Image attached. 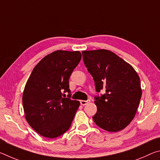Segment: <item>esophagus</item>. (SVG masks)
I'll use <instances>...</instances> for the list:
<instances>
[{"instance_id":"obj_1","label":"esophagus","mask_w":160,"mask_h":160,"mask_svg":"<svg viewBox=\"0 0 160 160\" xmlns=\"http://www.w3.org/2000/svg\"><path fill=\"white\" fill-rule=\"evenodd\" d=\"M90 102V99H88V100H81L80 101V104L82 105V106H84V105H86L87 104H88L89 102Z\"/></svg>"}]
</instances>
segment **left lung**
<instances>
[{
  "mask_svg": "<svg viewBox=\"0 0 160 160\" xmlns=\"http://www.w3.org/2000/svg\"><path fill=\"white\" fill-rule=\"evenodd\" d=\"M82 58L92 76L97 92V113L92 117L100 128L109 132L125 128L131 122L141 99L138 75L131 65L112 51H83Z\"/></svg>",
  "mask_w": 160,
  "mask_h": 160,
  "instance_id": "left-lung-1",
  "label": "left lung"
}]
</instances>
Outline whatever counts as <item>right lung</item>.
I'll return each instance as SVG.
<instances>
[{"label":"right lung","instance_id":"obj_1","mask_svg":"<svg viewBox=\"0 0 160 160\" xmlns=\"http://www.w3.org/2000/svg\"><path fill=\"white\" fill-rule=\"evenodd\" d=\"M81 57L80 51H56L43 58L32 70L22 104L27 121L42 136L55 138L71 126L80 102L70 99L69 78Z\"/></svg>","mask_w":160,"mask_h":160}]
</instances>
